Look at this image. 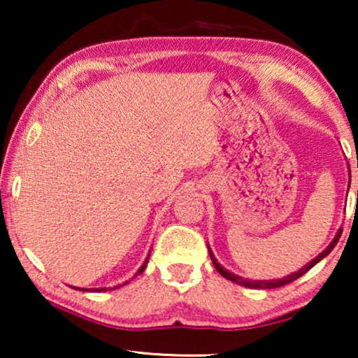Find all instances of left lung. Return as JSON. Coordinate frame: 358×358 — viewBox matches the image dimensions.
Here are the masks:
<instances>
[{
	"instance_id": "left-lung-1",
	"label": "left lung",
	"mask_w": 358,
	"mask_h": 358,
	"mask_svg": "<svg viewBox=\"0 0 358 358\" xmlns=\"http://www.w3.org/2000/svg\"><path fill=\"white\" fill-rule=\"evenodd\" d=\"M349 185H350V180H349ZM341 234H342V229H339V231H337L336 238L332 239V243L329 244V246H327L321 254H317V256L313 259L311 262H308L305 267H301L298 272L290 273V275H287V277H283V278H278V280H246V278L239 277V275H236V273H231L229 271H227V268H224V267L220 266V264L217 262V259H215V256H213L212 249H210V248H208V254H210V259H212L215 268H217L220 275H223L224 278H227V280H231L234 283H238V285H243V287H248V288H278V287L287 285V283H290L293 280H296V278H300L301 275H305V273L310 271L311 267H315L316 264L321 261V259H324L327 254H329L332 249L336 248V244H337V241H339Z\"/></svg>"
}]
</instances>
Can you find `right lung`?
<instances>
[{
  "label": "right lung",
  "mask_w": 358,
  "mask_h": 358,
  "mask_svg": "<svg viewBox=\"0 0 358 358\" xmlns=\"http://www.w3.org/2000/svg\"><path fill=\"white\" fill-rule=\"evenodd\" d=\"M148 257H150V254H148ZM148 257H146V261L143 262V266H141V267L138 268V272H136V275H140V273L145 271L146 264H148ZM125 283H127V282H125ZM125 283H124V285H125ZM71 288H76V287H71ZM76 290H83V292H90V290H86V288H76ZM91 290H94V292H106V288H91Z\"/></svg>",
  "instance_id": "1"
}]
</instances>
